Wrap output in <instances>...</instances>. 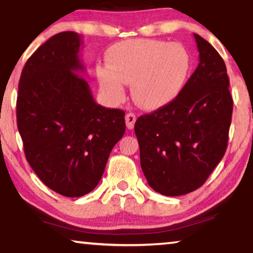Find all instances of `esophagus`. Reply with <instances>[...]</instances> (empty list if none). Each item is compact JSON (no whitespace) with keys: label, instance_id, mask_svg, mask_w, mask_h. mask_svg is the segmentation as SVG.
Instances as JSON below:
<instances>
[{"label":"esophagus","instance_id":"esophagus-1","mask_svg":"<svg viewBox=\"0 0 253 253\" xmlns=\"http://www.w3.org/2000/svg\"><path fill=\"white\" fill-rule=\"evenodd\" d=\"M125 120H126V126L128 129H133L135 122H136V116L134 114H127L125 116Z\"/></svg>","mask_w":253,"mask_h":253}]
</instances>
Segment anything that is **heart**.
Instances as JSON below:
<instances>
[{
	"label": "heart",
	"mask_w": 253,
	"mask_h": 253,
	"mask_svg": "<svg viewBox=\"0 0 253 253\" xmlns=\"http://www.w3.org/2000/svg\"><path fill=\"white\" fill-rule=\"evenodd\" d=\"M107 65L97 66L100 88L109 101L120 103L131 84V96L139 107L153 110L171 102L185 85L191 58L177 43L136 39L111 48Z\"/></svg>",
	"instance_id": "1"
}]
</instances>
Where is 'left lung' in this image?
<instances>
[{
  "label": "left lung",
  "instance_id": "1",
  "mask_svg": "<svg viewBox=\"0 0 253 253\" xmlns=\"http://www.w3.org/2000/svg\"><path fill=\"white\" fill-rule=\"evenodd\" d=\"M199 65L171 102L135 123L141 167L150 187L178 197L202 186L223 159L233 99L225 62L194 34Z\"/></svg>",
  "mask_w": 253,
  "mask_h": 253
}]
</instances>
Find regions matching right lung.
<instances>
[{"mask_svg":"<svg viewBox=\"0 0 253 253\" xmlns=\"http://www.w3.org/2000/svg\"><path fill=\"white\" fill-rule=\"evenodd\" d=\"M82 37L52 36L22 69L17 125L30 167L52 191L68 198L99 184L108 158L125 134V112L93 99L79 58Z\"/></svg>","mask_w":253,"mask_h":253,"instance_id":"add662e5","label":"right lung"}]
</instances>
